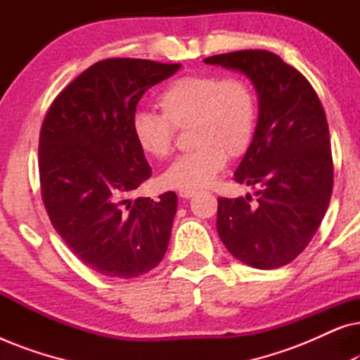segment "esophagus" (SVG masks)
Returning <instances> with one entry per match:
<instances>
[{"mask_svg": "<svg viewBox=\"0 0 360 360\" xmlns=\"http://www.w3.org/2000/svg\"><path fill=\"white\" fill-rule=\"evenodd\" d=\"M195 193H196V191H193V190H180L179 196H180V198L188 200V198H191V196H195Z\"/></svg>", "mask_w": 360, "mask_h": 360, "instance_id": "1", "label": "esophagus"}]
</instances>
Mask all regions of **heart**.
I'll use <instances>...</instances> for the list:
<instances>
[{"label":"heart","mask_w":360,"mask_h":360,"mask_svg":"<svg viewBox=\"0 0 360 360\" xmlns=\"http://www.w3.org/2000/svg\"><path fill=\"white\" fill-rule=\"evenodd\" d=\"M162 116L136 112L131 131L146 155L165 159L175 146V129L191 126L195 150L180 155L162 174L174 190L208 188L224 169L228 154L243 155L257 127V98L244 78L195 73L170 82L157 98Z\"/></svg>","instance_id":"b5f03b06"}]
</instances>
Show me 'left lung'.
<instances>
[{"instance_id": "left-lung-1", "label": "left lung", "mask_w": 360, "mask_h": 360, "mask_svg": "<svg viewBox=\"0 0 360 360\" xmlns=\"http://www.w3.org/2000/svg\"><path fill=\"white\" fill-rule=\"evenodd\" d=\"M252 82L259 96L254 139L234 172L238 184L259 185L257 201L218 198L216 228L226 249L254 269L297 259L313 239L333 193V155L323 105L309 82L269 51L205 58Z\"/></svg>"}]
</instances>
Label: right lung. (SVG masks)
<instances>
[{"label": "right lung", "mask_w": 360, "mask_h": 360, "mask_svg": "<svg viewBox=\"0 0 360 360\" xmlns=\"http://www.w3.org/2000/svg\"><path fill=\"white\" fill-rule=\"evenodd\" d=\"M180 63L106 58L93 63L49 108L39 137V179L51 223L95 272L134 278L169 248L176 195L131 200L150 179L131 122L142 95Z\"/></svg>", "instance_id": "1"}]
</instances>
